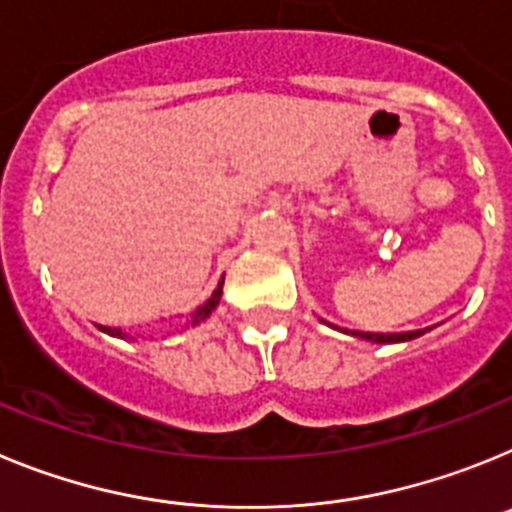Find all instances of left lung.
Masks as SVG:
<instances>
[{
    "label": "left lung",
    "mask_w": 512,
    "mask_h": 512,
    "mask_svg": "<svg viewBox=\"0 0 512 512\" xmlns=\"http://www.w3.org/2000/svg\"><path fill=\"white\" fill-rule=\"evenodd\" d=\"M425 330H410V333H359L354 330L351 336L356 338H364V341H372V343H400V341H413V338L423 336Z\"/></svg>",
    "instance_id": "obj_1"
}]
</instances>
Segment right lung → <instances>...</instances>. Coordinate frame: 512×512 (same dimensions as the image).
Returning a JSON list of instances; mask_svg holds the SVG:
<instances>
[{"label":"right lung","mask_w":512,"mask_h":512,"mask_svg":"<svg viewBox=\"0 0 512 512\" xmlns=\"http://www.w3.org/2000/svg\"><path fill=\"white\" fill-rule=\"evenodd\" d=\"M220 295H223V282L217 284V289H215V292H212V297H210V300L205 302V305L197 307V310H194V315H192V325H197V323H202V320H205V318H210L212 310H215L217 302H220ZM102 330H104V333H110V336L125 338V336H122V330H120V328H102Z\"/></svg>","instance_id":"1"}]
</instances>
